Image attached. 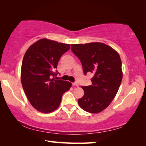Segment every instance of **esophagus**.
<instances>
[{"mask_svg":"<svg viewBox=\"0 0 146 146\" xmlns=\"http://www.w3.org/2000/svg\"><path fill=\"white\" fill-rule=\"evenodd\" d=\"M72 86H78V84L76 83V82L72 83Z\"/></svg>","mask_w":146,"mask_h":146,"instance_id":"1","label":"esophagus"}]
</instances>
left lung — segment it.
I'll return each instance as SVG.
<instances>
[{"instance_id":"obj_1","label":"left lung","mask_w":146,"mask_h":146,"mask_svg":"<svg viewBox=\"0 0 146 146\" xmlns=\"http://www.w3.org/2000/svg\"><path fill=\"white\" fill-rule=\"evenodd\" d=\"M84 74L92 73V85L82 86L84 94L78 100L82 109L92 113L101 112L114 98L122 80L121 60L117 51L102 42L72 44Z\"/></svg>"}]
</instances>
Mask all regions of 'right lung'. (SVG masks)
Wrapping results in <instances>:
<instances>
[{"label":"right lung","instance_id":"add662e5","mask_svg":"<svg viewBox=\"0 0 146 146\" xmlns=\"http://www.w3.org/2000/svg\"><path fill=\"white\" fill-rule=\"evenodd\" d=\"M70 48L69 44L42 38L33 44L24 56L22 86L29 102L40 112L56 110L60 104L63 94L72 86L69 82L54 78L60 58Z\"/></svg>","mask_w":146,"mask_h":146}]
</instances>
